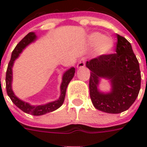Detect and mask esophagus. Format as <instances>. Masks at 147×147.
Returning a JSON list of instances; mask_svg holds the SVG:
<instances>
[{
	"mask_svg": "<svg viewBox=\"0 0 147 147\" xmlns=\"http://www.w3.org/2000/svg\"><path fill=\"white\" fill-rule=\"evenodd\" d=\"M85 65V60L84 58H82V59H81L80 60H79V62H78V65H77V69H82V68H84Z\"/></svg>",
	"mask_w": 147,
	"mask_h": 147,
	"instance_id": "34e87169",
	"label": "esophagus"
}]
</instances>
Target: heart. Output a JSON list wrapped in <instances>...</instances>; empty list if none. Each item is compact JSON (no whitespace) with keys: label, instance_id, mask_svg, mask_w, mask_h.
I'll return each instance as SVG.
<instances>
[{"label":"heart","instance_id":"b5f03b06","mask_svg":"<svg viewBox=\"0 0 147 147\" xmlns=\"http://www.w3.org/2000/svg\"><path fill=\"white\" fill-rule=\"evenodd\" d=\"M88 41L91 45H94V52L100 56L109 55L114 48V40L98 32L90 33L88 36Z\"/></svg>","mask_w":147,"mask_h":147}]
</instances>
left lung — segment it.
<instances>
[{"label": "left lung", "instance_id": "obj_1", "mask_svg": "<svg viewBox=\"0 0 147 147\" xmlns=\"http://www.w3.org/2000/svg\"><path fill=\"white\" fill-rule=\"evenodd\" d=\"M117 38L116 53L100 55L86 62V67L91 70L89 91L92 104L96 109L109 114L127 111L137 99L141 83L139 62L131 44L118 34ZM101 78L109 80L110 92L99 89Z\"/></svg>", "mask_w": 147, "mask_h": 147}]
</instances>
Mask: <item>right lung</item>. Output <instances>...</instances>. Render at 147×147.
<instances>
[{
  "mask_svg": "<svg viewBox=\"0 0 147 147\" xmlns=\"http://www.w3.org/2000/svg\"><path fill=\"white\" fill-rule=\"evenodd\" d=\"M36 40V35L35 33L30 32L17 45L15 49L12 52L11 59H10L9 64H8L7 72H6V89L7 95L10 97V100L17 107L23 111L26 114L34 115V116H40L43 115L49 112H53L58 109L62 105L64 102L65 97V92H66L68 85L70 82V81L75 76L76 69L74 67H71L70 69L65 71L62 76V83L60 85V96L58 100L54 101L45 104L41 105H31L30 103L22 100L19 98H17L15 95L14 92L12 89V81H13V66L14 64L15 60L19 57L20 54L23 52L27 46Z\"/></svg>",
  "mask_w": 147,
  "mask_h": 147,
  "instance_id": "obj_1",
  "label": "right lung"
}]
</instances>
